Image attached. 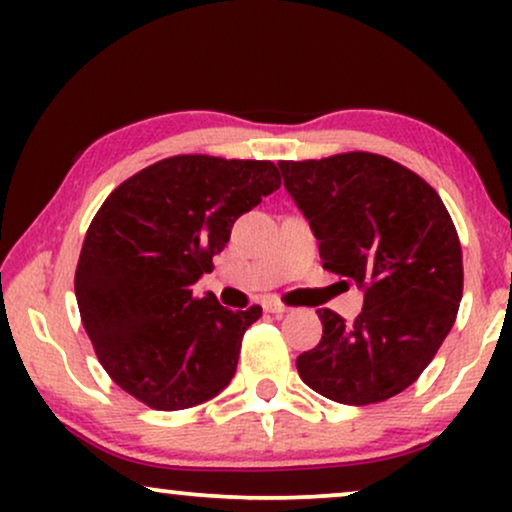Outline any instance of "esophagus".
Here are the masks:
<instances>
[{
    "instance_id": "1",
    "label": "esophagus",
    "mask_w": 512,
    "mask_h": 512,
    "mask_svg": "<svg viewBox=\"0 0 512 512\" xmlns=\"http://www.w3.org/2000/svg\"><path fill=\"white\" fill-rule=\"evenodd\" d=\"M263 310L272 312V314H284V312H289V307H286L282 300L270 298V300H265V303H263Z\"/></svg>"
}]
</instances>
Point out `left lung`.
Listing matches in <instances>:
<instances>
[{"label":"left lung","mask_w":512,"mask_h":512,"mask_svg":"<svg viewBox=\"0 0 512 512\" xmlns=\"http://www.w3.org/2000/svg\"><path fill=\"white\" fill-rule=\"evenodd\" d=\"M279 170L319 240L324 268L366 291L354 324L317 310L324 335L296 359L298 375L345 405L401 394L459 312L464 263L450 212L419 174L377 153L279 160Z\"/></svg>","instance_id":"left-lung-1"}]
</instances>
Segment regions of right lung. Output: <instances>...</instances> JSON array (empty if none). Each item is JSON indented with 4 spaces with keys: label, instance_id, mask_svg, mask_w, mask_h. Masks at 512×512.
<instances>
[{
    "label": "right lung",
    "instance_id": "right-lung-1",
    "mask_svg": "<svg viewBox=\"0 0 512 512\" xmlns=\"http://www.w3.org/2000/svg\"><path fill=\"white\" fill-rule=\"evenodd\" d=\"M282 186L270 160L163 158L109 193L90 221L76 303L102 368L153 410L205 403L233 380L261 305L223 307L193 284L212 272L237 216Z\"/></svg>",
    "mask_w": 512,
    "mask_h": 512
}]
</instances>
